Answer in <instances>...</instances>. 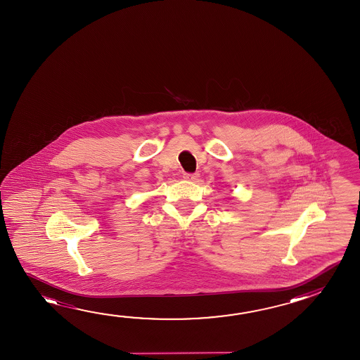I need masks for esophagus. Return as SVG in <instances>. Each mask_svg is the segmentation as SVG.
Here are the masks:
<instances>
[{
    "label": "esophagus",
    "instance_id": "34e87169",
    "mask_svg": "<svg viewBox=\"0 0 360 360\" xmlns=\"http://www.w3.org/2000/svg\"><path fill=\"white\" fill-rule=\"evenodd\" d=\"M183 178L187 181H195L198 178V174L197 173H184Z\"/></svg>",
    "mask_w": 360,
    "mask_h": 360
}]
</instances>
